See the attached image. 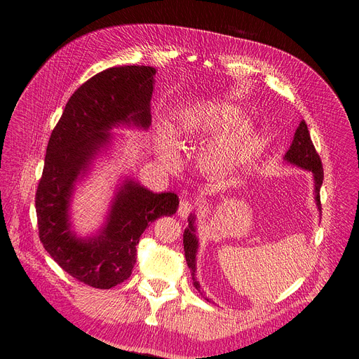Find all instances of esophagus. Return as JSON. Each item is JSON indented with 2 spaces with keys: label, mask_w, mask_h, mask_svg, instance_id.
I'll use <instances>...</instances> for the list:
<instances>
[{
  "label": "esophagus",
  "mask_w": 359,
  "mask_h": 359,
  "mask_svg": "<svg viewBox=\"0 0 359 359\" xmlns=\"http://www.w3.org/2000/svg\"><path fill=\"white\" fill-rule=\"evenodd\" d=\"M194 208H195V202H194V201L183 199V201L180 202V205H179L177 214H179L182 218H184V217H187V215H189V214L194 211Z\"/></svg>",
  "instance_id": "34e87169"
}]
</instances>
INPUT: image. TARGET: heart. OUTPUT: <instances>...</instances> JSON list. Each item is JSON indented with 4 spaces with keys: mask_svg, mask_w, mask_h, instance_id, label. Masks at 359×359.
<instances>
[{
    "mask_svg": "<svg viewBox=\"0 0 359 359\" xmlns=\"http://www.w3.org/2000/svg\"><path fill=\"white\" fill-rule=\"evenodd\" d=\"M241 118V110L224 100H201L182 109L170 130L179 141H191L219 134ZM229 129V128H228ZM160 153L165 164L175 165L177 154L175 145L167 138L165 130H160ZM257 140L253 123H238L215 138L202 151L201 161L211 173H221L244 160Z\"/></svg>",
    "mask_w": 359,
    "mask_h": 359,
    "instance_id": "1",
    "label": "heart"
}]
</instances>
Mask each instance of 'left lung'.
<instances>
[{"label":"left lung","instance_id":"1","mask_svg":"<svg viewBox=\"0 0 359 359\" xmlns=\"http://www.w3.org/2000/svg\"><path fill=\"white\" fill-rule=\"evenodd\" d=\"M284 160L292 165H297L303 170H309L313 173L314 177V199L317 203L318 211H322V203H320V187L323 183V165L320 156L313 145L310 132L307 128V123L304 121L299 122V126L295 130V135L292 140V144ZM189 221V227H187L183 233V246H184V257L187 262V266L191 269L194 285L198 291H201L199 282L196 280V253H198V237H196V227H195V215L191 214L187 218Z\"/></svg>","mask_w":359,"mask_h":359}]
</instances>
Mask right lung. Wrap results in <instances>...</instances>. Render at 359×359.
Instances as JSON below:
<instances>
[{
  "label": "right lung",
  "mask_w": 359,
  "mask_h": 359,
  "mask_svg": "<svg viewBox=\"0 0 359 359\" xmlns=\"http://www.w3.org/2000/svg\"><path fill=\"white\" fill-rule=\"evenodd\" d=\"M156 68H107L69 97L53 128L43 173L36 191V215L45 250L72 278L100 290L128 279L137 262V244L151 222L177 211L172 192L154 194L126 179L111 201L99 233L81 238L71 230L69 202L75 182L111 138L110 129L151 125V96Z\"/></svg>",
  "instance_id": "right-lung-1"
}]
</instances>
